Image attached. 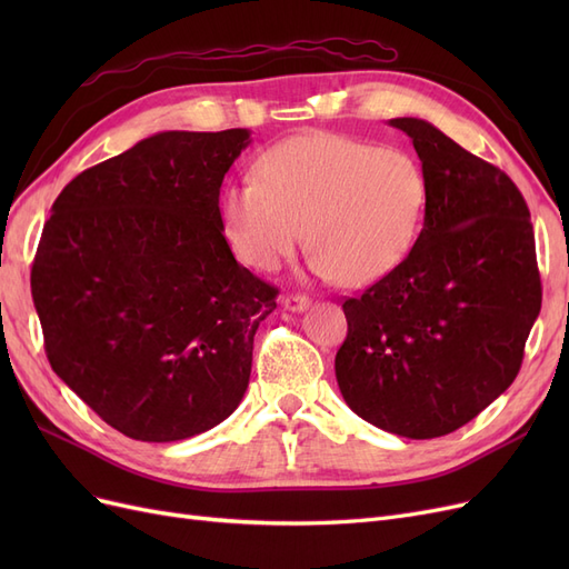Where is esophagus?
I'll list each match as a JSON object with an SVG mask.
<instances>
[{"label":"esophagus","instance_id":"esophagus-1","mask_svg":"<svg viewBox=\"0 0 569 569\" xmlns=\"http://www.w3.org/2000/svg\"><path fill=\"white\" fill-rule=\"evenodd\" d=\"M282 306L291 313H303V311H308V306H311V299L303 295H287V297H282Z\"/></svg>","mask_w":569,"mask_h":569}]
</instances>
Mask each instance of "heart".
I'll return each instance as SVG.
<instances>
[{
	"instance_id": "b5f03b06",
	"label": "heart",
	"mask_w": 569,
	"mask_h": 569,
	"mask_svg": "<svg viewBox=\"0 0 569 569\" xmlns=\"http://www.w3.org/2000/svg\"><path fill=\"white\" fill-rule=\"evenodd\" d=\"M427 203L422 166L403 149L316 132L274 144L256 178L222 194V230L239 261L274 272L306 242L322 280L370 284L416 244Z\"/></svg>"
}]
</instances>
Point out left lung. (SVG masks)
<instances>
[{
	"label": "left lung",
	"mask_w": 569,
	"mask_h": 569,
	"mask_svg": "<svg viewBox=\"0 0 569 569\" xmlns=\"http://www.w3.org/2000/svg\"><path fill=\"white\" fill-rule=\"evenodd\" d=\"M427 178L406 261L343 301L335 372L358 418L408 439L456 432L520 372L541 311L527 201L503 173L422 118H391Z\"/></svg>",
	"instance_id": "1"
}]
</instances>
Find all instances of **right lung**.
I'll return each mask as SVG.
<instances>
[{
	"instance_id": "obj_1",
	"label": "right lung",
	"mask_w": 569,
	"mask_h": 569,
	"mask_svg": "<svg viewBox=\"0 0 569 569\" xmlns=\"http://www.w3.org/2000/svg\"><path fill=\"white\" fill-rule=\"evenodd\" d=\"M249 134H151L82 170L44 222L30 289L51 370L130 439L201 435L249 387L278 289L234 261L218 206Z\"/></svg>"
}]
</instances>
